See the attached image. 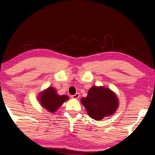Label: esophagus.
I'll return each instance as SVG.
<instances>
[{"label": "esophagus", "mask_w": 155, "mask_h": 155, "mask_svg": "<svg viewBox=\"0 0 155 155\" xmlns=\"http://www.w3.org/2000/svg\"><path fill=\"white\" fill-rule=\"evenodd\" d=\"M71 97H72V99H78L79 98V94L76 93L75 95H73Z\"/></svg>", "instance_id": "obj_1"}]
</instances>
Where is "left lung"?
Listing matches in <instances>:
<instances>
[{
	"mask_svg": "<svg viewBox=\"0 0 155 155\" xmlns=\"http://www.w3.org/2000/svg\"><path fill=\"white\" fill-rule=\"evenodd\" d=\"M81 103L91 118L100 121L116 112L119 101L112 90L102 86H94L89 89L87 97L81 98Z\"/></svg>",
	"mask_w": 155,
	"mask_h": 155,
	"instance_id": "left-lung-1",
	"label": "left lung"
}]
</instances>
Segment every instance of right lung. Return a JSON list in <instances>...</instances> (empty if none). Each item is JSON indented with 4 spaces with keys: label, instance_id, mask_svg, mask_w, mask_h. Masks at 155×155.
<instances>
[{
    "label": "right lung",
    "instance_id": "right-lung-1",
    "mask_svg": "<svg viewBox=\"0 0 155 155\" xmlns=\"http://www.w3.org/2000/svg\"><path fill=\"white\" fill-rule=\"evenodd\" d=\"M40 104L50 113H54L65 101L68 100L67 95H58L56 89L49 87L41 91L38 95Z\"/></svg>",
    "mask_w": 155,
    "mask_h": 155
}]
</instances>
